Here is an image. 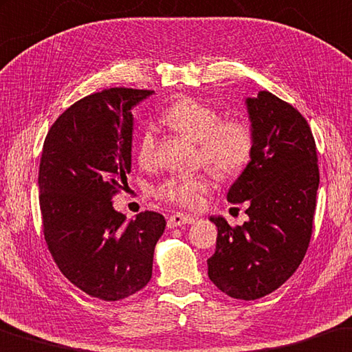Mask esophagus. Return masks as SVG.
I'll return each instance as SVG.
<instances>
[{"label": "esophagus", "instance_id": "obj_1", "mask_svg": "<svg viewBox=\"0 0 352 352\" xmlns=\"http://www.w3.org/2000/svg\"><path fill=\"white\" fill-rule=\"evenodd\" d=\"M193 223H195V217L184 215V214H175L168 218L166 226H168L170 229H175V228L184 226V224H193Z\"/></svg>", "mask_w": 352, "mask_h": 352}]
</instances>
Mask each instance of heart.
Returning a JSON list of instances; mask_svg holds the SVG:
<instances>
[{
	"instance_id": "heart-1",
	"label": "heart",
	"mask_w": 352,
	"mask_h": 352,
	"mask_svg": "<svg viewBox=\"0 0 352 352\" xmlns=\"http://www.w3.org/2000/svg\"><path fill=\"white\" fill-rule=\"evenodd\" d=\"M162 120L170 128L179 131L199 143L203 164L221 177L235 176L245 168L252 154V134L241 120H223L209 104L195 98H179L165 109ZM155 157V134L145 128L137 142V160L149 166ZM210 181L206 175L175 176L155 188V197L171 204L197 209L203 204Z\"/></svg>"
}]
</instances>
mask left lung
Here are the masks:
<instances>
[{"instance_id":"8db88e82","label":"left lung","mask_w":352,"mask_h":352,"mask_svg":"<svg viewBox=\"0 0 352 352\" xmlns=\"http://www.w3.org/2000/svg\"><path fill=\"white\" fill-rule=\"evenodd\" d=\"M252 154L228 190V201L248 204V221L218 228L209 278L228 296L252 301L274 292L306 256L320 184L315 140L306 118L267 90L245 100Z\"/></svg>"}]
</instances>
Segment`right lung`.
I'll return each instance as SVG.
<instances>
[{"mask_svg": "<svg viewBox=\"0 0 352 352\" xmlns=\"http://www.w3.org/2000/svg\"><path fill=\"white\" fill-rule=\"evenodd\" d=\"M153 94L115 87L85 96L56 120L43 143L38 199L46 245L62 274L102 301L148 284L166 226L149 210L128 221L112 203L131 173V111Z\"/></svg>", "mask_w": 352, "mask_h": 352, "instance_id": "right-lung-1", "label": "right lung"}]
</instances>
